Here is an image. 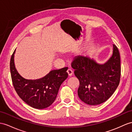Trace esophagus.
<instances>
[{
  "label": "esophagus",
  "mask_w": 132,
  "mask_h": 132,
  "mask_svg": "<svg viewBox=\"0 0 132 132\" xmlns=\"http://www.w3.org/2000/svg\"><path fill=\"white\" fill-rule=\"evenodd\" d=\"M67 73H68V76H69V77H71V76L73 75V70H72V69H68V70H67Z\"/></svg>",
  "instance_id": "1"
}]
</instances>
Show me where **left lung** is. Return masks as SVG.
Segmentation results:
<instances>
[{
    "mask_svg": "<svg viewBox=\"0 0 132 132\" xmlns=\"http://www.w3.org/2000/svg\"><path fill=\"white\" fill-rule=\"evenodd\" d=\"M79 81L78 95L85 103L97 105L105 102L119 86L121 76L120 56L113 45V53L107 62L100 64L88 56L75 57L71 63Z\"/></svg>",
    "mask_w": 132,
    "mask_h": 132,
    "instance_id": "left-lung-1",
    "label": "left lung"
}]
</instances>
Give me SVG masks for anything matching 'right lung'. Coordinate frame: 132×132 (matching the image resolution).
Returning a JSON list of instances; mask_svg holds the SVG:
<instances>
[{"label":"right lung","mask_w":132,"mask_h":132,"mask_svg":"<svg viewBox=\"0 0 132 132\" xmlns=\"http://www.w3.org/2000/svg\"><path fill=\"white\" fill-rule=\"evenodd\" d=\"M15 50L11 58L10 70L16 92L31 107L38 109L49 107L56 99L60 85L68 77L67 70L68 68L51 70L46 76L38 79H26L19 75L15 68Z\"/></svg>","instance_id":"obj_1"}]
</instances>
